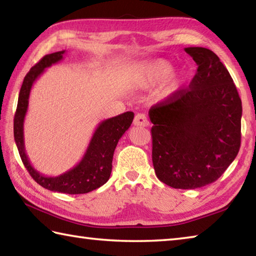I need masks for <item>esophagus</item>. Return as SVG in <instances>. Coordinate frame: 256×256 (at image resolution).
<instances>
[{
    "mask_svg": "<svg viewBox=\"0 0 256 256\" xmlns=\"http://www.w3.org/2000/svg\"><path fill=\"white\" fill-rule=\"evenodd\" d=\"M133 124L134 126H148L149 120L146 114H138L136 115V118H134Z\"/></svg>",
    "mask_w": 256,
    "mask_h": 256,
    "instance_id": "esophagus-1",
    "label": "esophagus"
}]
</instances>
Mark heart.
Segmentation results:
<instances>
[{"label": "heart", "instance_id": "b5f03b06", "mask_svg": "<svg viewBox=\"0 0 256 256\" xmlns=\"http://www.w3.org/2000/svg\"><path fill=\"white\" fill-rule=\"evenodd\" d=\"M134 78L136 84L144 89L159 84L156 89V96L162 100H170L176 97L184 86L183 73L172 70L170 60L160 58L138 64Z\"/></svg>", "mask_w": 256, "mask_h": 256}]
</instances>
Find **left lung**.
Returning <instances> with one entry per match:
<instances>
[{
	"instance_id": "obj_1",
	"label": "left lung",
	"mask_w": 256,
	"mask_h": 256,
	"mask_svg": "<svg viewBox=\"0 0 256 256\" xmlns=\"http://www.w3.org/2000/svg\"><path fill=\"white\" fill-rule=\"evenodd\" d=\"M184 50L198 66L188 89L150 108L152 162L174 188L214 183L240 151L242 100L218 56L204 47Z\"/></svg>"
}]
</instances>
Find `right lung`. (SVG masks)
Returning a JSON list of instances; mask_svg holds the SVG:
<instances>
[{
  "label": "right lung",
  "mask_w": 256,
  "mask_h": 256,
  "mask_svg": "<svg viewBox=\"0 0 256 256\" xmlns=\"http://www.w3.org/2000/svg\"><path fill=\"white\" fill-rule=\"evenodd\" d=\"M64 54H66V50L45 55L36 66L30 68L27 76H24L14 115V141L24 167L27 168L30 176L42 188L53 190V192L84 194L100 188L110 180L115 148L120 138L131 126L134 112H123L118 116L99 123L97 128L94 130L84 157L80 162H78L71 170L58 176H46L34 170L26 154L24 136V123L28 110L30 92H32L34 81L40 76L42 73L47 68L62 60Z\"/></svg>",
  "instance_id": "obj_1"
}]
</instances>
